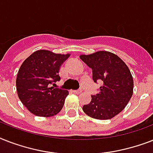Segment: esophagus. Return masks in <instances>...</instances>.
Segmentation results:
<instances>
[{
    "instance_id": "1",
    "label": "esophagus",
    "mask_w": 153,
    "mask_h": 153,
    "mask_svg": "<svg viewBox=\"0 0 153 153\" xmlns=\"http://www.w3.org/2000/svg\"><path fill=\"white\" fill-rule=\"evenodd\" d=\"M74 94H81L82 92V89H79V90H77V91H73Z\"/></svg>"
}]
</instances>
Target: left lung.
<instances>
[{
	"mask_svg": "<svg viewBox=\"0 0 153 153\" xmlns=\"http://www.w3.org/2000/svg\"><path fill=\"white\" fill-rule=\"evenodd\" d=\"M82 61L92 69L94 82L102 84L99 92L91 95V102L82 106L92 118L108 120L125 109L133 93V79L123 60L114 53L99 51L81 55Z\"/></svg>",
	"mask_w": 153,
	"mask_h": 153,
	"instance_id": "obj_1",
	"label": "left lung"
}]
</instances>
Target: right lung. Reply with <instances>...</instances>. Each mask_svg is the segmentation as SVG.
Instances as JSON below:
<instances>
[{
	"mask_svg": "<svg viewBox=\"0 0 153 153\" xmlns=\"http://www.w3.org/2000/svg\"><path fill=\"white\" fill-rule=\"evenodd\" d=\"M70 55L39 50L20 66L16 82L18 97L36 116L52 117L62 109L69 92L51 85L60 80L59 68Z\"/></svg>",
	"mask_w": 153,
	"mask_h": 153,
	"instance_id": "right-lung-1",
	"label": "right lung"
}]
</instances>
